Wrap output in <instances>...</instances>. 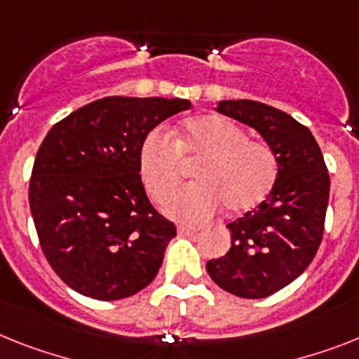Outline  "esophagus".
<instances>
[{
    "label": "esophagus",
    "mask_w": 359,
    "mask_h": 359,
    "mask_svg": "<svg viewBox=\"0 0 359 359\" xmlns=\"http://www.w3.org/2000/svg\"><path fill=\"white\" fill-rule=\"evenodd\" d=\"M177 231H179V236H195L198 231L197 226H186V224H180L179 228H177Z\"/></svg>",
    "instance_id": "1"
}]
</instances>
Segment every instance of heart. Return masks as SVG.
I'll return each instance as SVG.
<instances>
[{
    "mask_svg": "<svg viewBox=\"0 0 359 359\" xmlns=\"http://www.w3.org/2000/svg\"><path fill=\"white\" fill-rule=\"evenodd\" d=\"M195 165L197 184L165 203L168 215L186 222L212 217L219 208L246 213L263 203L277 177L276 155L264 142L250 140L239 123L221 114H198L177 129L175 144L161 131L146 137L138 165L147 194L164 201L179 188L184 164Z\"/></svg>",
    "mask_w": 359,
    "mask_h": 359,
    "instance_id": "1",
    "label": "heart"
}]
</instances>
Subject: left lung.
Listing matches in <instances>:
<instances>
[{"instance_id":"left-lung-1","label":"left lung","mask_w":359,"mask_h":359,"mask_svg":"<svg viewBox=\"0 0 359 359\" xmlns=\"http://www.w3.org/2000/svg\"><path fill=\"white\" fill-rule=\"evenodd\" d=\"M215 109L254 128L277 161L272 191L226 226L231 248L206 263L222 290L261 299L290 285L312 263L323 237L330 177L314 135L290 114L254 100H222Z\"/></svg>"}]
</instances>
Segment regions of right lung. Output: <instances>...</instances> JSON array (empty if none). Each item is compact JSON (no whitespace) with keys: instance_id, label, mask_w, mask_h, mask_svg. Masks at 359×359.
Wrapping results in <instances>:
<instances>
[{"instance_id":"right-lung-1","label":"right lung","mask_w":359,"mask_h":359,"mask_svg":"<svg viewBox=\"0 0 359 359\" xmlns=\"http://www.w3.org/2000/svg\"><path fill=\"white\" fill-rule=\"evenodd\" d=\"M182 98L109 96L53 126L36 153L29 203L45 257L67 287L123 299L155 279L175 224L147 201L138 153Z\"/></svg>"}]
</instances>
